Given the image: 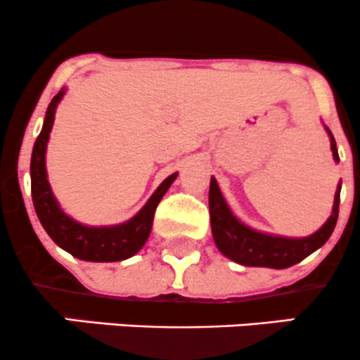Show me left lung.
I'll list each match as a JSON object with an SVG mask.
<instances>
[{"label": "left lung", "mask_w": 360, "mask_h": 360, "mask_svg": "<svg viewBox=\"0 0 360 360\" xmlns=\"http://www.w3.org/2000/svg\"><path fill=\"white\" fill-rule=\"evenodd\" d=\"M326 131L331 139L333 158L338 164L340 157L338 150H336V141L328 127ZM340 190H342V184H338V188H336L333 212L330 219L323 224V228L305 238H285L260 233V231L248 228L240 219L234 217L221 190H219L217 181L210 177L209 209L215 245L221 250L222 255H226L233 262L241 264V266L271 267V269H286V267L295 266L330 240L336 221H338Z\"/></svg>", "instance_id": "8db88e82"}]
</instances>
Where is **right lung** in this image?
Wrapping results in <instances>:
<instances>
[{
    "mask_svg": "<svg viewBox=\"0 0 360 360\" xmlns=\"http://www.w3.org/2000/svg\"><path fill=\"white\" fill-rule=\"evenodd\" d=\"M63 94H65V89L58 91V94L48 105L43 129L34 143L32 158H30V191H32L34 209L51 240L70 255L81 260H88V262L126 260L138 253L148 240L155 210H157L162 196L167 193L170 184L177 177V172L170 174L157 188V191L150 196L146 205L127 222L117 226H103V228H91V226L74 221L60 209L50 183H48L46 174V145L50 139L56 107Z\"/></svg>",
    "mask_w": 360,
    "mask_h": 360,
    "instance_id": "obj_1",
    "label": "right lung"
}]
</instances>
